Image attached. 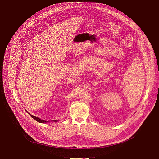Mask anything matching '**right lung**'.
<instances>
[{
    "mask_svg": "<svg viewBox=\"0 0 159 159\" xmlns=\"http://www.w3.org/2000/svg\"><path fill=\"white\" fill-rule=\"evenodd\" d=\"M29 114H30V113H29ZM30 116H31L34 120H35L36 121H37L39 122V123H47V122H48L47 121H44V120H41V119H39V118L36 117V116H33V115H30Z\"/></svg>",
    "mask_w": 159,
    "mask_h": 159,
    "instance_id": "obj_1",
    "label": "right lung"
}]
</instances>
